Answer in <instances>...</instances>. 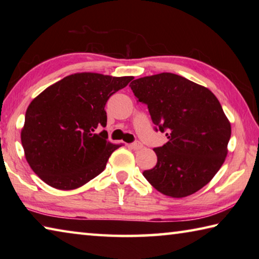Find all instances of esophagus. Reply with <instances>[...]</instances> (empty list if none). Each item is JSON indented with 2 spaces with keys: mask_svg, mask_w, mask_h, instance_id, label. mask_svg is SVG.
<instances>
[{
  "mask_svg": "<svg viewBox=\"0 0 259 259\" xmlns=\"http://www.w3.org/2000/svg\"><path fill=\"white\" fill-rule=\"evenodd\" d=\"M131 147H133L134 150H140V148H143V144L140 142H135L131 144Z\"/></svg>",
  "mask_w": 259,
  "mask_h": 259,
  "instance_id": "esophagus-1",
  "label": "esophagus"
}]
</instances>
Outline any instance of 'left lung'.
<instances>
[{"label": "left lung", "mask_w": 259, "mask_h": 259, "mask_svg": "<svg viewBox=\"0 0 259 259\" xmlns=\"http://www.w3.org/2000/svg\"><path fill=\"white\" fill-rule=\"evenodd\" d=\"M147 105L156 130L168 138L154 148L156 165L143 172L151 185L171 198H185L211 181L227 155L231 123L208 88L172 73L130 83Z\"/></svg>", "instance_id": "obj_1"}]
</instances>
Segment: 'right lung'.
<instances>
[{
	"label": "right lung",
	"mask_w": 259,
	"mask_h": 259,
	"mask_svg": "<svg viewBox=\"0 0 259 259\" xmlns=\"http://www.w3.org/2000/svg\"><path fill=\"white\" fill-rule=\"evenodd\" d=\"M133 76L76 73L64 77L32 100L21 129L25 157L43 182L75 190L104 171L119 145L105 128L108 98Z\"/></svg>",
	"instance_id": "obj_1"
}]
</instances>
